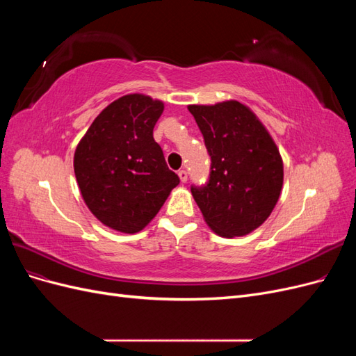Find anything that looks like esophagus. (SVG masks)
Wrapping results in <instances>:
<instances>
[{
	"label": "esophagus",
	"instance_id": "obj_1",
	"mask_svg": "<svg viewBox=\"0 0 356 356\" xmlns=\"http://www.w3.org/2000/svg\"><path fill=\"white\" fill-rule=\"evenodd\" d=\"M178 177H179L181 182H187V179H188V175H187L186 170H179L178 172Z\"/></svg>",
	"mask_w": 356,
	"mask_h": 356
}]
</instances>
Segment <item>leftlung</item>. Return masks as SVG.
Masks as SVG:
<instances>
[{"instance_id":"1","label":"left lung","mask_w":356,"mask_h":356,"mask_svg":"<svg viewBox=\"0 0 356 356\" xmlns=\"http://www.w3.org/2000/svg\"><path fill=\"white\" fill-rule=\"evenodd\" d=\"M211 156L208 186L191 195L221 238L254 232L268 218L284 184V161L272 135L239 101L188 105Z\"/></svg>"}]
</instances>
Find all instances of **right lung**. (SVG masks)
I'll use <instances>...</instances> for the list:
<instances>
[{
    "label": "right lung",
    "instance_id": "add662e5",
    "mask_svg": "<svg viewBox=\"0 0 356 356\" xmlns=\"http://www.w3.org/2000/svg\"><path fill=\"white\" fill-rule=\"evenodd\" d=\"M163 110L152 96L124 95L99 113L75 148L81 197L106 227L141 232L179 184L153 138Z\"/></svg>",
    "mask_w": 356,
    "mask_h": 356
}]
</instances>
